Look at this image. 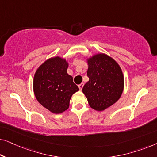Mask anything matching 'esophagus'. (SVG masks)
<instances>
[{
  "label": "esophagus",
  "instance_id": "1",
  "mask_svg": "<svg viewBox=\"0 0 157 157\" xmlns=\"http://www.w3.org/2000/svg\"><path fill=\"white\" fill-rule=\"evenodd\" d=\"M83 86V83H80V84L78 85V88H79V89H80V90L82 89Z\"/></svg>",
  "mask_w": 157,
  "mask_h": 157
}]
</instances>
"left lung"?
Segmentation results:
<instances>
[{
  "label": "left lung",
  "mask_w": 157,
  "mask_h": 157,
  "mask_svg": "<svg viewBox=\"0 0 157 157\" xmlns=\"http://www.w3.org/2000/svg\"><path fill=\"white\" fill-rule=\"evenodd\" d=\"M89 81L82 91L91 108L104 111L121 98L124 88V77L119 63L109 55L96 53L86 59Z\"/></svg>",
  "instance_id": "left-lung-1"
}]
</instances>
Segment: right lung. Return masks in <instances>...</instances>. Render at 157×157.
<instances>
[{
	"label": "right lung",
	"instance_id": "obj_1",
	"mask_svg": "<svg viewBox=\"0 0 157 157\" xmlns=\"http://www.w3.org/2000/svg\"><path fill=\"white\" fill-rule=\"evenodd\" d=\"M68 62L59 56L40 64L33 76V89L39 104L51 113L59 114L69 107L73 94L79 91L68 74Z\"/></svg>",
	"mask_w": 157,
	"mask_h": 157
}]
</instances>
